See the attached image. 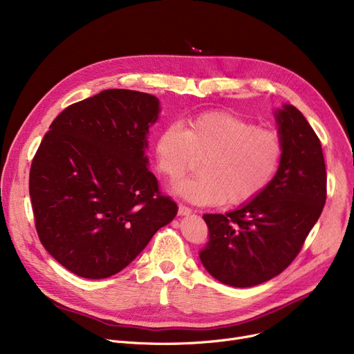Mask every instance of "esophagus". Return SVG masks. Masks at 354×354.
<instances>
[{
	"label": "esophagus",
	"instance_id": "34e87169",
	"mask_svg": "<svg viewBox=\"0 0 354 354\" xmlns=\"http://www.w3.org/2000/svg\"><path fill=\"white\" fill-rule=\"evenodd\" d=\"M178 214L180 215V216H185V215H191L192 214V209L191 208H188L187 205H179V211H178Z\"/></svg>",
	"mask_w": 354,
	"mask_h": 354
}]
</instances>
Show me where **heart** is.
I'll list each match as a JSON object with an SVG mask.
<instances>
[{
	"mask_svg": "<svg viewBox=\"0 0 354 354\" xmlns=\"http://www.w3.org/2000/svg\"><path fill=\"white\" fill-rule=\"evenodd\" d=\"M159 172L180 179L203 160L199 178L179 182L175 191L198 205H231L263 194L275 178L284 155L281 136L230 111H207L187 126H166L155 143Z\"/></svg>",
	"mask_w": 354,
	"mask_h": 354,
	"instance_id": "1",
	"label": "heart"
}]
</instances>
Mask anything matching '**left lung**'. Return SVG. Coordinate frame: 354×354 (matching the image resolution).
Here are the masks:
<instances>
[{
	"mask_svg": "<svg viewBox=\"0 0 354 354\" xmlns=\"http://www.w3.org/2000/svg\"><path fill=\"white\" fill-rule=\"evenodd\" d=\"M284 155L268 188L236 211L203 215L209 243L199 254L207 271L232 287H252L283 272L320 218L327 174L319 136L290 104L277 113Z\"/></svg>",
	"mask_w": 354,
	"mask_h": 354,
	"instance_id": "left-lung-1",
	"label": "left lung"
}]
</instances>
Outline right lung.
Returning a JSON list of instances; mask_svg holds the SVG:
<instances>
[{
  "instance_id": "obj_1",
  "label": "right lung",
  "mask_w": 354,
  "mask_h": 354,
  "mask_svg": "<svg viewBox=\"0 0 354 354\" xmlns=\"http://www.w3.org/2000/svg\"><path fill=\"white\" fill-rule=\"evenodd\" d=\"M158 113L155 96L109 88L50 124L28 189L37 235L68 271L95 280L122 271L176 216V202L146 166Z\"/></svg>"
}]
</instances>
